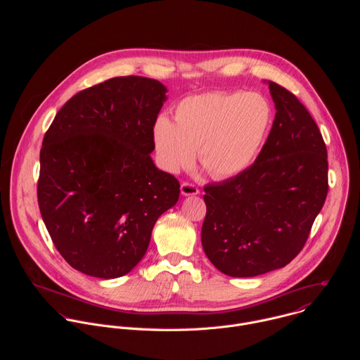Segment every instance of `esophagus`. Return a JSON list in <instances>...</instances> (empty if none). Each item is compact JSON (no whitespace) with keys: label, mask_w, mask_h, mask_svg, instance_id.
Masks as SVG:
<instances>
[{"label":"esophagus","mask_w":360,"mask_h":360,"mask_svg":"<svg viewBox=\"0 0 360 360\" xmlns=\"http://www.w3.org/2000/svg\"><path fill=\"white\" fill-rule=\"evenodd\" d=\"M181 193L185 195V196L198 195V193H199V189H198L195 185L189 184V182H182V184H181Z\"/></svg>","instance_id":"34e87169"}]
</instances>
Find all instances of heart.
<instances>
[{
  "label": "heart",
  "mask_w": 360,
  "mask_h": 360,
  "mask_svg": "<svg viewBox=\"0 0 360 360\" xmlns=\"http://www.w3.org/2000/svg\"><path fill=\"white\" fill-rule=\"evenodd\" d=\"M274 122L269 101L256 92H205L184 98L175 122L157 118L152 139L161 167L179 172L195 160L215 179L232 178L252 165Z\"/></svg>",
  "instance_id": "1"
}]
</instances>
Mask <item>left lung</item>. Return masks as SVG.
<instances>
[{
	"label": "left lung",
	"mask_w": 360,
	"mask_h": 360,
	"mask_svg": "<svg viewBox=\"0 0 360 360\" xmlns=\"http://www.w3.org/2000/svg\"><path fill=\"white\" fill-rule=\"evenodd\" d=\"M268 84L276 114L258 158L236 176L203 188V250L233 278L286 266L304 246L329 188L316 122L290 91Z\"/></svg>",
	"instance_id": "obj_1"
}]
</instances>
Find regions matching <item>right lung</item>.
I'll return each mask as SVG.
<instances>
[{
    "instance_id": "right-lung-1",
    "label": "right lung",
    "mask_w": 360,
    "mask_h": 360,
    "mask_svg": "<svg viewBox=\"0 0 360 360\" xmlns=\"http://www.w3.org/2000/svg\"><path fill=\"white\" fill-rule=\"evenodd\" d=\"M165 92L157 79L111 78L75 94L45 132L41 217L63 258L85 275L131 272L153 225L179 199L178 179L150 158Z\"/></svg>"
}]
</instances>
